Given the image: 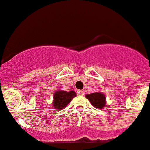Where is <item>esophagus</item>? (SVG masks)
Segmentation results:
<instances>
[{
    "label": "esophagus",
    "instance_id": "esophagus-1",
    "mask_svg": "<svg viewBox=\"0 0 150 150\" xmlns=\"http://www.w3.org/2000/svg\"><path fill=\"white\" fill-rule=\"evenodd\" d=\"M77 94L79 95V96H83V95H84V91H83V90H77Z\"/></svg>",
    "mask_w": 150,
    "mask_h": 150
}]
</instances>
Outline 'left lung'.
<instances>
[{"mask_svg":"<svg viewBox=\"0 0 150 150\" xmlns=\"http://www.w3.org/2000/svg\"><path fill=\"white\" fill-rule=\"evenodd\" d=\"M85 97L90 100V103L96 109H103L106 105V96L101 92H96V93L87 94Z\"/></svg>","mask_w":150,"mask_h":150,"instance_id":"8db88e82","label":"left lung"}]
</instances>
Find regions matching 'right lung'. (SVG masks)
Returning <instances> with one entry per match:
<instances>
[{
	"label": "right lung",
	"instance_id": "1",
	"mask_svg": "<svg viewBox=\"0 0 150 150\" xmlns=\"http://www.w3.org/2000/svg\"><path fill=\"white\" fill-rule=\"evenodd\" d=\"M76 96V93L74 90L69 92L63 90H57L53 95L52 105L54 108L57 110H61L67 106L71 101L72 99Z\"/></svg>",
	"mask_w": 150,
	"mask_h": 150
}]
</instances>
